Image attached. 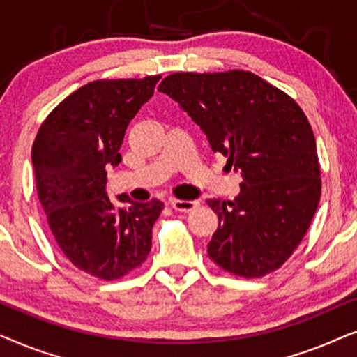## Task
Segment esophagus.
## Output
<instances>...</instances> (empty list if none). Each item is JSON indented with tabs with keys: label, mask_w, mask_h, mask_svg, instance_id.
<instances>
[{
	"label": "esophagus",
	"mask_w": 357,
	"mask_h": 357,
	"mask_svg": "<svg viewBox=\"0 0 357 357\" xmlns=\"http://www.w3.org/2000/svg\"><path fill=\"white\" fill-rule=\"evenodd\" d=\"M170 206H172L175 211L188 213L198 206V202H187V199H170Z\"/></svg>",
	"instance_id": "esophagus-1"
}]
</instances>
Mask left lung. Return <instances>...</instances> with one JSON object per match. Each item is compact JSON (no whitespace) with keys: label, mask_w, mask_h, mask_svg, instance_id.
Masks as SVG:
<instances>
[{"label":"left lung","mask_w":357,"mask_h":357,"mask_svg":"<svg viewBox=\"0 0 357 357\" xmlns=\"http://www.w3.org/2000/svg\"><path fill=\"white\" fill-rule=\"evenodd\" d=\"M159 91L242 174L232 202L206 199L219 218L209 258L242 278L278 270L304 238L320 202V164L305 114L286 92L242 70L174 73Z\"/></svg>","instance_id":"8db88e82"}]
</instances>
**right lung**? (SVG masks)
Returning <instances> with one entry per match:
<instances>
[{
    "mask_svg": "<svg viewBox=\"0 0 357 357\" xmlns=\"http://www.w3.org/2000/svg\"><path fill=\"white\" fill-rule=\"evenodd\" d=\"M160 76L99 79L53 109L36 136L32 164L48 227L77 270L114 281L141 266L153 245V226L164 203L123 206L107 197V167L121 162L126 126L154 94Z\"/></svg>",
    "mask_w": 357,
    "mask_h": 357,
    "instance_id": "obj_1",
    "label": "right lung"
}]
</instances>
